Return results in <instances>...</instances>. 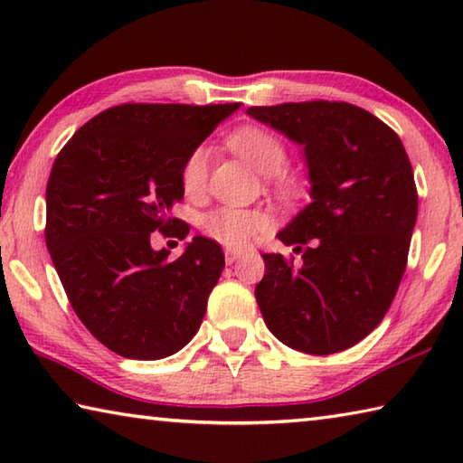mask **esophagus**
<instances>
[{"label": "esophagus", "instance_id": "1", "mask_svg": "<svg viewBox=\"0 0 463 463\" xmlns=\"http://www.w3.org/2000/svg\"><path fill=\"white\" fill-rule=\"evenodd\" d=\"M241 250H234V249H226V253H224V260H226V263L229 265H232L234 261L237 260H241Z\"/></svg>", "mask_w": 463, "mask_h": 463}]
</instances>
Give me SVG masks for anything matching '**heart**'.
<instances>
[{"label": "heart", "instance_id": "obj_1", "mask_svg": "<svg viewBox=\"0 0 463 463\" xmlns=\"http://www.w3.org/2000/svg\"><path fill=\"white\" fill-rule=\"evenodd\" d=\"M231 145L261 175H278L288 165V151L284 143L268 130L253 127L241 128L231 137ZM208 167L210 148L206 145L192 148L182 165V187L185 195L198 198L203 194L208 184ZM278 187L286 195H294L298 192L296 184L288 177H279ZM268 226L269 216L257 208L218 206L202 218V229L206 232V237L231 249L245 247L257 234L268 231Z\"/></svg>", "mask_w": 463, "mask_h": 463}]
</instances>
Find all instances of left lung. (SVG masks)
<instances>
[{"instance_id": "left-lung-1", "label": "left lung", "mask_w": 463, "mask_h": 463, "mask_svg": "<svg viewBox=\"0 0 463 463\" xmlns=\"http://www.w3.org/2000/svg\"><path fill=\"white\" fill-rule=\"evenodd\" d=\"M247 114L304 146L312 184V202L278 234L302 263L263 253L257 304L288 347L339 354L382 323L404 276L419 210L409 155L388 124L347 101Z\"/></svg>"}]
</instances>
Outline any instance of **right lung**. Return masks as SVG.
<instances>
[{"label":"right lung","mask_w":463,"mask_h":463,"mask_svg":"<svg viewBox=\"0 0 463 463\" xmlns=\"http://www.w3.org/2000/svg\"><path fill=\"white\" fill-rule=\"evenodd\" d=\"M241 104H120L69 138L46 184L44 239L69 302L109 351L163 359L198 333L224 269L218 242L194 237L182 257L153 237L184 241L171 216L182 165Z\"/></svg>","instance_id":"add662e5"}]
</instances>
